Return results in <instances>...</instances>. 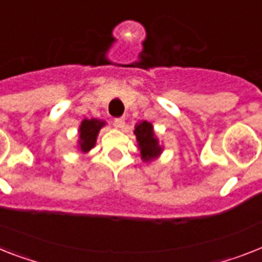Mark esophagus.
Wrapping results in <instances>:
<instances>
[{
  "instance_id": "esophagus-1",
  "label": "esophagus",
  "mask_w": 262,
  "mask_h": 262,
  "mask_svg": "<svg viewBox=\"0 0 262 262\" xmlns=\"http://www.w3.org/2000/svg\"><path fill=\"white\" fill-rule=\"evenodd\" d=\"M114 123H115V126L118 127V128H123V127H124V124H126V119L116 118L115 120H114Z\"/></svg>"
}]
</instances>
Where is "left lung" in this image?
Listing matches in <instances>:
<instances>
[{
  "label": "left lung",
  "mask_w": 262,
  "mask_h": 262,
  "mask_svg": "<svg viewBox=\"0 0 262 262\" xmlns=\"http://www.w3.org/2000/svg\"><path fill=\"white\" fill-rule=\"evenodd\" d=\"M134 134H135L136 140H138V147H139L140 157H142L143 162H151L161 155L162 146L155 136L154 127L151 123L146 122V120L136 123Z\"/></svg>",
  "instance_id": "1"
}]
</instances>
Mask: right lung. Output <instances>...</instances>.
I'll return each instance as SVG.
<instances>
[{"label":"right lung","mask_w":262,"mask_h":262,"mask_svg":"<svg viewBox=\"0 0 262 262\" xmlns=\"http://www.w3.org/2000/svg\"><path fill=\"white\" fill-rule=\"evenodd\" d=\"M105 122L99 119H84L79 127V150L85 154L96 144L97 134Z\"/></svg>","instance_id":"add662e5"}]
</instances>
